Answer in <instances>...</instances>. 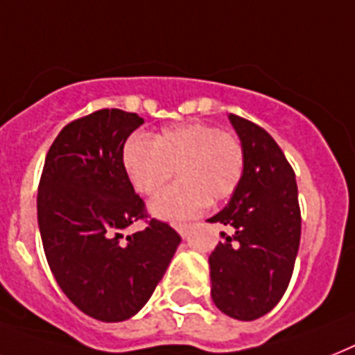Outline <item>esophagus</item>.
I'll list each match as a JSON object with an SVG mask.
<instances>
[{"label": "esophagus", "mask_w": 355, "mask_h": 355, "mask_svg": "<svg viewBox=\"0 0 355 355\" xmlns=\"http://www.w3.org/2000/svg\"><path fill=\"white\" fill-rule=\"evenodd\" d=\"M177 230H178V233H180V235H182V237H187V235H189V233H191L193 224H180V226H178Z\"/></svg>", "instance_id": "34e87169"}]
</instances>
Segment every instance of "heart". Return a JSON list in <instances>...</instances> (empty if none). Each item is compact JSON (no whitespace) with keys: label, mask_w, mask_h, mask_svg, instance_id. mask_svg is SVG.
I'll return each mask as SVG.
<instances>
[{"label":"heart","mask_w":355,"mask_h":355,"mask_svg":"<svg viewBox=\"0 0 355 355\" xmlns=\"http://www.w3.org/2000/svg\"><path fill=\"white\" fill-rule=\"evenodd\" d=\"M122 164L132 187L142 195L160 191L173 171L178 184L151 202L160 218L180 223L197 217L209 202L232 197L244 173V148L239 137L206 122L164 128L153 137L128 138Z\"/></svg>","instance_id":"b5f03b06"}]
</instances>
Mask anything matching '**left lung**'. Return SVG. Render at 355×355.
<instances>
[{"mask_svg": "<svg viewBox=\"0 0 355 355\" xmlns=\"http://www.w3.org/2000/svg\"><path fill=\"white\" fill-rule=\"evenodd\" d=\"M244 148V173L223 211L209 218L232 232L209 255L211 299L220 312L253 321L286 292L301 241V207L292 166L261 125L230 114Z\"/></svg>", "mask_w": 355, "mask_h": 355, "instance_id": "8db88e82", "label": "left lung"}]
</instances>
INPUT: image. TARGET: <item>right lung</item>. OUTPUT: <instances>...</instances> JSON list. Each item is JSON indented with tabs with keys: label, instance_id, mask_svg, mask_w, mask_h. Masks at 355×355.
Wrapping results in <instances>:
<instances>
[{
	"label": "right lung",
	"instance_id": "obj_1",
	"mask_svg": "<svg viewBox=\"0 0 355 355\" xmlns=\"http://www.w3.org/2000/svg\"><path fill=\"white\" fill-rule=\"evenodd\" d=\"M144 120L100 109L60 131L37 187V224L54 279L83 313L125 321L151 297L180 244L168 223L149 218L129 182L122 149ZM144 220L142 232L123 230Z\"/></svg>",
	"mask_w": 355,
	"mask_h": 355
}]
</instances>
